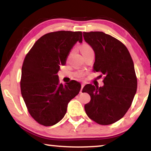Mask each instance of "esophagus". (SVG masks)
<instances>
[{
  "label": "esophagus",
  "mask_w": 151,
  "mask_h": 151,
  "mask_svg": "<svg viewBox=\"0 0 151 151\" xmlns=\"http://www.w3.org/2000/svg\"><path fill=\"white\" fill-rule=\"evenodd\" d=\"M85 85V83H83L82 84V86H81V93H82V92H83V88L84 87V86Z\"/></svg>",
  "instance_id": "1"
}]
</instances>
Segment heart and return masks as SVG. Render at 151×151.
<instances>
[{"label": "heart", "mask_w": 151, "mask_h": 151, "mask_svg": "<svg viewBox=\"0 0 151 151\" xmlns=\"http://www.w3.org/2000/svg\"><path fill=\"white\" fill-rule=\"evenodd\" d=\"M92 50V48H91L90 46H88L87 45H83V47H82V52H83V51H86V50ZM83 75H84V73L82 72H79L77 74V76H78V77H81V76H83Z\"/></svg>", "instance_id": "obj_1"}]
</instances>
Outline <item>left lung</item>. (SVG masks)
<instances>
[{
	"instance_id": "8db88e82",
	"label": "left lung",
	"mask_w": 151,
	"mask_h": 151,
	"mask_svg": "<svg viewBox=\"0 0 151 151\" xmlns=\"http://www.w3.org/2000/svg\"><path fill=\"white\" fill-rule=\"evenodd\" d=\"M85 42L95 54L93 71L104 75L103 86L91 84L83 92L91 100L85 105L86 114L98 124L108 125L122 119L131 106L137 88L134 63L127 47L103 32H83Z\"/></svg>"
}]
</instances>
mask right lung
Returning a JSON list of instances; mask_svg holds the SVG:
<instances>
[{"instance_id": "add662e5", "label": "right lung", "mask_w": 151, "mask_h": 151, "mask_svg": "<svg viewBox=\"0 0 151 151\" xmlns=\"http://www.w3.org/2000/svg\"><path fill=\"white\" fill-rule=\"evenodd\" d=\"M83 41L81 31L47 33L35 43L22 66L20 90L29 113L44 126H52L65 116L68 104L80 92L81 83L63 85L57 73L76 42Z\"/></svg>"}]
</instances>
